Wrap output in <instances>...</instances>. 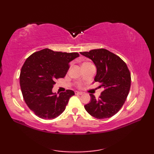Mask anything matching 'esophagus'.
<instances>
[{
  "mask_svg": "<svg viewBox=\"0 0 154 154\" xmlns=\"http://www.w3.org/2000/svg\"><path fill=\"white\" fill-rule=\"evenodd\" d=\"M75 94H79V95H81V94H83L82 92H79V91H75Z\"/></svg>",
  "mask_w": 154,
  "mask_h": 154,
  "instance_id": "34e87169",
  "label": "esophagus"
}]
</instances>
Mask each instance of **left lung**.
Instances as JSON below:
<instances>
[{"instance_id":"1","label":"left lung","mask_w":154,"mask_h":154,"mask_svg":"<svg viewBox=\"0 0 154 154\" xmlns=\"http://www.w3.org/2000/svg\"><path fill=\"white\" fill-rule=\"evenodd\" d=\"M91 59L97 67L95 82L104 87L99 99L90 94L91 102L85 109L91 116L98 119L110 118L122 108L129 93L131 75L125 62L105 49H97L80 52Z\"/></svg>"}]
</instances>
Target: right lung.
Listing matches in <instances>:
<instances>
[{
  "label": "right lung",
  "mask_w": 154,
  "mask_h": 154,
  "mask_svg": "<svg viewBox=\"0 0 154 154\" xmlns=\"http://www.w3.org/2000/svg\"><path fill=\"white\" fill-rule=\"evenodd\" d=\"M79 54L77 52L54 51L45 48L30 55L20 74V85L27 106L35 115L54 119L63 112L74 91L66 90L59 94L52 92L55 81L63 78L69 63Z\"/></svg>",
  "instance_id": "obj_1"
}]
</instances>
